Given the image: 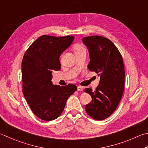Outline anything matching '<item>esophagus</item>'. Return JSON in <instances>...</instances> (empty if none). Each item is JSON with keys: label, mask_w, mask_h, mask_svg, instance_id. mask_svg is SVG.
<instances>
[{"label": "esophagus", "mask_w": 148, "mask_h": 148, "mask_svg": "<svg viewBox=\"0 0 148 148\" xmlns=\"http://www.w3.org/2000/svg\"><path fill=\"white\" fill-rule=\"evenodd\" d=\"M77 91H82L83 90V88L81 86H78L77 87Z\"/></svg>", "instance_id": "34e87169"}]
</instances>
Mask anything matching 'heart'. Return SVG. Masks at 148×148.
I'll use <instances>...</instances> for the list:
<instances>
[{"instance_id":"1","label":"heart","mask_w":148,"mask_h":148,"mask_svg":"<svg viewBox=\"0 0 148 148\" xmlns=\"http://www.w3.org/2000/svg\"><path fill=\"white\" fill-rule=\"evenodd\" d=\"M83 47H82L80 45H76V46L74 47V49H75V51H79L81 50V49H83Z\"/></svg>"}]
</instances>
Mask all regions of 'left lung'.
Wrapping results in <instances>:
<instances>
[{
    "instance_id": "1",
    "label": "left lung",
    "mask_w": 148,
    "mask_h": 148,
    "mask_svg": "<svg viewBox=\"0 0 148 148\" xmlns=\"http://www.w3.org/2000/svg\"><path fill=\"white\" fill-rule=\"evenodd\" d=\"M82 41L89 52L88 69L100 77L95 91L85 89L92 99L85 106V110L92 118L101 121L113 114L123 94L125 74L123 58L116 46L106 38L91 36L84 37Z\"/></svg>"
}]
</instances>
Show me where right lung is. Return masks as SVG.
<instances>
[{
    "label": "right lung",
    "instance_id": "obj_1",
    "mask_svg": "<svg viewBox=\"0 0 148 148\" xmlns=\"http://www.w3.org/2000/svg\"><path fill=\"white\" fill-rule=\"evenodd\" d=\"M74 37L40 36L29 47L22 62V92L38 117L53 121L64 110L66 100L77 90L73 84L61 86L52 82L53 72L61 69L60 57Z\"/></svg>",
    "mask_w": 148,
    "mask_h": 148
}]
</instances>
